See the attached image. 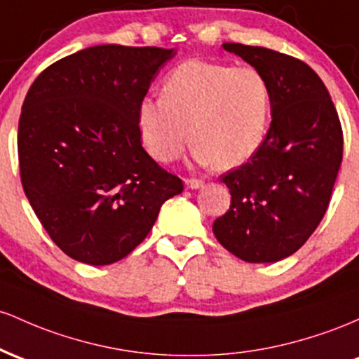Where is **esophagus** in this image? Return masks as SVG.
<instances>
[{
  "instance_id": "34e87169",
  "label": "esophagus",
  "mask_w": 359,
  "mask_h": 359,
  "mask_svg": "<svg viewBox=\"0 0 359 359\" xmlns=\"http://www.w3.org/2000/svg\"><path fill=\"white\" fill-rule=\"evenodd\" d=\"M184 184H187L188 188H191V190H196V188L203 187V181L196 180V178H187L184 180Z\"/></svg>"
}]
</instances>
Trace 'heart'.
Masks as SVG:
<instances>
[{
	"mask_svg": "<svg viewBox=\"0 0 359 359\" xmlns=\"http://www.w3.org/2000/svg\"><path fill=\"white\" fill-rule=\"evenodd\" d=\"M271 104V84L256 67L187 60L169 72L163 96L142 100L137 120L161 163L178 159L191 135L196 163L232 169L263 146Z\"/></svg>",
	"mask_w": 359,
	"mask_h": 359,
	"instance_id": "b5f03b06",
	"label": "heart"
}]
</instances>
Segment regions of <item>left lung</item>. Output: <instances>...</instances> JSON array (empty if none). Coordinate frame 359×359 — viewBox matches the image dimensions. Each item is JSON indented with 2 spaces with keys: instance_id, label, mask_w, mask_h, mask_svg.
I'll use <instances>...</instances> for the list:
<instances>
[{
  "instance_id": "1",
  "label": "left lung",
  "mask_w": 359,
  "mask_h": 359,
  "mask_svg": "<svg viewBox=\"0 0 359 359\" xmlns=\"http://www.w3.org/2000/svg\"><path fill=\"white\" fill-rule=\"evenodd\" d=\"M224 49L266 76L273 120L259 151L220 176L231 207L213 233L248 263H275L299 251L327 210L342 161L341 122L325 84L300 59L232 42Z\"/></svg>"
}]
</instances>
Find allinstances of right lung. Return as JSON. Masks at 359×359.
<instances>
[{"mask_svg": "<svg viewBox=\"0 0 359 359\" xmlns=\"http://www.w3.org/2000/svg\"><path fill=\"white\" fill-rule=\"evenodd\" d=\"M175 49L108 43L50 64L18 122L23 190L60 251L81 263L120 261L146 239L183 181L144 151L139 104Z\"/></svg>", "mask_w": 359, "mask_h": 359, "instance_id": "obj_1", "label": "right lung"}]
</instances>
